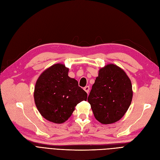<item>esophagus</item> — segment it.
I'll return each mask as SVG.
<instances>
[{
    "instance_id": "34e87169",
    "label": "esophagus",
    "mask_w": 160,
    "mask_h": 160,
    "mask_svg": "<svg viewBox=\"0 0 160 160\" xmlns=\"http://www.w3.org/2000/svg\"><path fill=\"white\" fill-rule=\"evenodd\" d=\"M89 89H90V88H89V86H86V87H85V88H84V90L86 91V93H89Z\"/></svg>"
}]
</instances>
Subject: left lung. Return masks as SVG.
<instances>
[{
    "label": "left lung",
    "instance_id": "obj_1",
    "mask_svg": "<svg viewBox=\"0 0 160 160\" xmlns=\"http://www.w3.org/2000/svg\"><path fill=\"white\" fill-rule=\"evenodd\" d=\"M132 98V83L125 72L108 64L99 69L88 100L95 119L102 124H111L126 113Z\"/></svg>",
    "mask_w": 160,
    "mask_h": 160
}]
</instances>
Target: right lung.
<instances>
[{
  "label": "right lung",
  "mask_w": 160,
  "mask_h": 160,
  "mask_svg": "<svg viewBox=\"0 0 160 160\" xmlns=\"http://www.w3.org/2000/svg\"><path fill=\"white\" fill-rule=\"evenodd\" d=\"M68 72L65 65L55 64L42 72L35 84L37 108L43 118L55 123L66 122L75 106L88 98L86 92L77 80L68 76Z\"/></svg>",
  "instance_id": "right-lung-1"
}]
</instances>
